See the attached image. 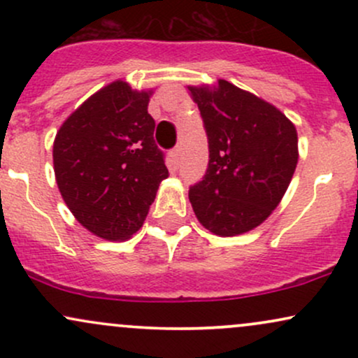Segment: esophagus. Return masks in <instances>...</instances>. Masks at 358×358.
I'll use <instances>...</instances> for the list:
<instances>
[{
  "label": "esophagus",
  "mask_w": 358,
  "mask_h": 358,
  "mask_svg": "<svg viewBox=\"0 0 358 358\" xmlns=\"http://www.w3.org/2000/svg\"><path fill=\"white\" fill-rule=\"evenodd\" d=\"M170 155H171V159H173L175 165H178V163H180V156H182V148H180V146L173 148Z\"/></svg>",
  "instance_id": "obj_1"
}]
</instances>
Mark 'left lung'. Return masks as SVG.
I'll use <instances>...</instances> for the list:
<instances>
[{"label": "left lung", "mask_w": 358, "mask_h": 358, "mask_svg": "<svg viewBox=\"0 0 358 358\" xmlns=\"http://www.w3.org/2000/svg\"><path fill=\"white\" fill-rule=\"evenodd\" d=\"M208 138V168L188 192L207 231L234 237L261 225L289 187L298 165V133L276 106L219 79L188 85Z\"/></svg>", "instance_id": "left-lung-1"}]
</instances>
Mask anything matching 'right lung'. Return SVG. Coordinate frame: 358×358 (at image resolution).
Here are the masks:
<instances>
[{"label": "right lung", "mask_w": 358, "mask_h": 358, "mask_svg": "<svg viewBox=\"0 0 358 358\" xmlns=\"http://www.w3.org/2000/svg\"><path fill=\"white\" fill-rule=\"evenodd\" d=\"M153 89L114 80L64 121L53 141V171L72 215L94 236L126 241L145 222L168 176L148 114Z\"/></svg>", "instance_id": "1"}]
</instances>
